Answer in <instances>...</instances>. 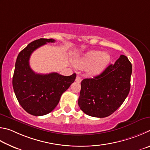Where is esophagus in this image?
<instances>
[{"label": "esophagus", "mask_w": 150, "mask_h": 150, "mask_svg": "<svg viewBox=\"0 0 150 150\" xmlns=\"http://www.w3.org/2000/svg\"><path fill=\"white\" fill-rule=\"evenodd\" d=\"M76 82H81V78L79 76H77L76 78Z\"/></svg>", "instance_id": "34e87169"}]
</instances>
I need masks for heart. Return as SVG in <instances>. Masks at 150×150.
Listing matches in <instances>:
<instances>
[{
    "label": "heart",
    "instance_id": "heart-1",
    "mask_svg": "<svg viewBox=\"0 0 150 150\" xmlns=\"http://www.w3.org/2000/svg\"><path fill=\"white\" fill-rule=\"evenodd\" d=\"M109 60L110 57L107 53L93 51L86 54L82 60L77 62L76 66L78 68H85L92 64L89 69V73L93 75L101 72L108 64Z\"/></svg>",
    "mask_w": 150,
    "mask_h": 150
}]
</instances>
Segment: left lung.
<instances>
[{"label": "left lung", "mask_w": 150, "mask_h": 150, "mask_svg": "<svg viewBox=\"0 0 150 150\" xmlns=\"http://www.w3.org/2000/svg\"><path fill=\"white\" fill-rule=\"evenodd\" d=\"M132 64L120 55L100 74L81 82L78 105L86 115L104 118L113 113L129 93Z\"/></svg>", "instance_id": "left-lung-1"}]
</instances>
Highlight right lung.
Returning a JSON list of instances; mask_svg holds the SVG:
<instances>
[{
	"instance_id": "add662e5",
	"label": "right lung",
	"mask_w": 150,
	"mask_h": 150,
	"mask_svg": "<svg viewBox=\"0 0 150 150\" xmlns=\"http://www.w3.org/2000/svg\"><path fill=\"white\" fill-rule=\"evenodd\" d=\"M53 39H39L31 42L18 55L12 78L16 97L25 111L34 116L51 112L59 103L60 97L74 82L76 74L64 76L57 72L41 74L34 72L30 66V56L39 47Z\"/></svg>"
}]
</instances>
